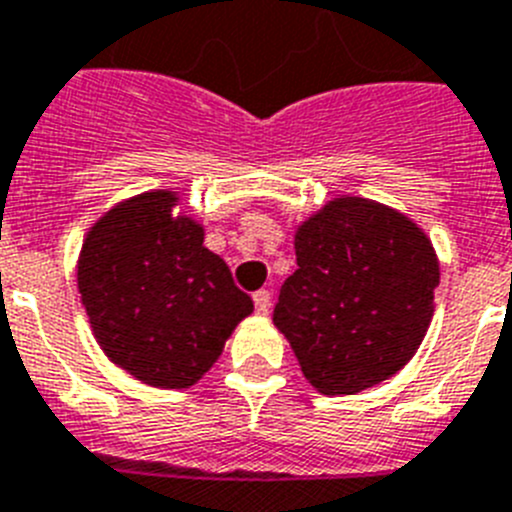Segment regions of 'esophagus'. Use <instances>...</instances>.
<instances>
[{"mask_svg": "<svg viewBox=\"0 0 512 512\" xmlns=\"http://www.w3.org/2000/svg\"><path fill=\"white\" fill-rule=\"evenodd\" d=\"M252 299H255L257 314H268L270 311V293L268 291H257Z\"/></svg>", "mask_w": 512, "mask_h": 512, "instance_id": "esophagus-1", "label": "esophagus"}]
</instances>
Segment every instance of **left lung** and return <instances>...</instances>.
<instances>
[{
  "instance_id": "obj_1",
  "label": "left lung",
  "mask_w": 512,
  "mask_h": 512,
  "mask_svg": "<svg viewBox=\"0 0 512 512\" xmlns=\"http://www.w3.org/2000/svg\"><path fill=\"white\" fill-rule=\"evenodd\" d=\"M273 324L322 394H358L412 361L441 281L428 234L384 203L342 195L301 221Z\"/></svg>"
}]
</instances>
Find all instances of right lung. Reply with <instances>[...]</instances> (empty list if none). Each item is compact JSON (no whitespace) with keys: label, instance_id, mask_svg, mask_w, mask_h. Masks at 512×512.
Listing matches in <instances>:
<instances>
[{"label":"right lung","instance_id":"1","mask_svg":"<svg viewBox=\"0 0 512 512\" xmlns=\"http://www.w3.org/2000/svg\"><path fill=\"white\" fill-rule=\"evenodd\" d=\"M149 190L102 213L77 260V286L102 353L133 379L188 389L219 361L252 299L231 281L206 231Z\"/></svg>","mask_w":512,"mask_h":512}]
</instances>
